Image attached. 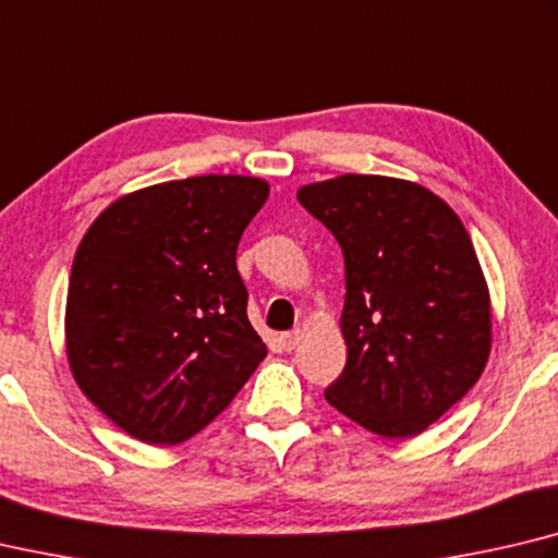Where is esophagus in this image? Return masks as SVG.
<instances>
[{"instance_id":"obj_1","label":"esophagus","mask_w":558,"mask_h":558,"mask_svg":"<svg viewBox=\"0 0 558 558\" xmlns=\"http://www.w3.org/2000/svg\"><path fill=\"white\" fill-rule=\"evenodd\" d=\"M300 343V329H295V331H286V333H280V347L286 349V351H292Z\"/></svg>"}]
</instances>
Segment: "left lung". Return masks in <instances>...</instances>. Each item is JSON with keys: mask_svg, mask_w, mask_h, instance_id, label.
<instances>
[{"mask_svg": "<svg viewBox=\"0 0 558 558\" xmlns=\"http://www.w3.org/2000/svg\"><path fill=\"white\" fill-rule=\"evenodd\" d=\"M347 268V366L324 398L378 437L408 439L469 392L490 356V295L469 231L417 182L341 175L298 190Z\"/></svg>", "mask_w": 558, "mask_h": 558, "instance_id": "left-lung-1", "label": "left lung"}]
</instances>
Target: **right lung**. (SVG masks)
<instances>
[{"label":"right lung","instance_id":"right-lung-1","mask_svg":"<svg viewBox=\"0 0 558 558\" xmlns=\"http://www.w3.org/2000/svg\"><path fill=\"white\" fill-rule=\"evenodd\" d=\"M268 182L170 180L117 199L73 260L65 347L87 400L158 447L195 437L266 359L236 270Z\"/></svg>","mask_w":558,"mask_h":558}]
</instances>
